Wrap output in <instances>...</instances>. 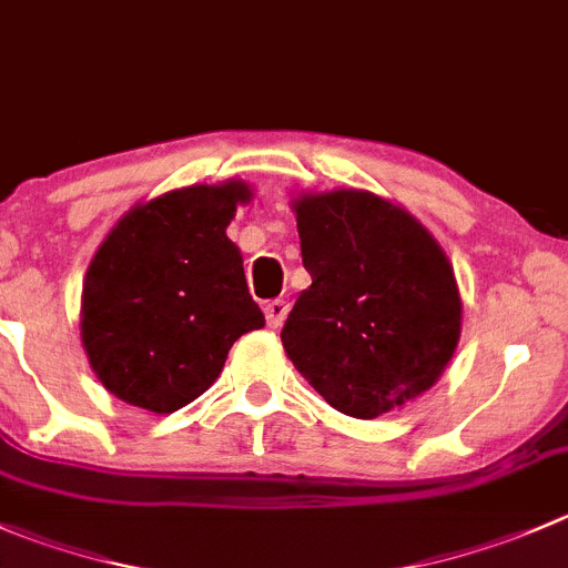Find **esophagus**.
I'll use <instances>...</instances> for the list:
<instances>
[{
	"label": "esophagus",
	"mask_w": 568,
	"mask_h": 568,
	"mask_svg": "<svg viewBox=\"0 0 568 568\" xmlns=\"http://www.w3.org/2000/svg\"><path fill=\"white\" fill-rule=\"evenodd\" d=\"M285 316H288V302H285V300L266 302V322H268V327H274V329L283 327Z\"/></svg>",
	"instance_id": "1"
}]
</instances>
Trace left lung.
Masks as SVG:
<instances>
[{
	"label": "left lung",
	"mask_w": 568,
	"mask_h": 568,
	"mask_svg": "<svg viewBox=\"0 0 568 568\" xmlns=\"http://www.w3.org/2000/svg\"><path fill=\"white\" fill-rule=\"evenodd\" d=\"M302 291L280 333L302 377L355 418L430 388L460 338L453 266L433 235L368 191L296 202Z\"/></svg>",
	"instance_id": "obj_1"
}]
</instances>
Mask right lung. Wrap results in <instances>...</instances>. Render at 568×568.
<instances>
[{
	"label": "right lung",
	"instance_id": "1",
	"mask_svg": "<svg viewBox=\"0 0 568 568\" xmlns=\"http://www.w3.org/2000/svg\"><path fill=\"white\" fill-rule=\"evenodd\" d=\"M244 183L191 185L126 213L82 285V344L119 399L172 413L205 394L227 352L266 324L227 239Z\"/></svg>",
	"mask_w": 568,
	"mask_h": 568
}]
</instances>
